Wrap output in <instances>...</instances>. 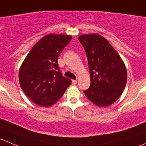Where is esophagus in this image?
<instances>
[{"label":"esophagus","mask_w":146,"mask_h":146,"mask_svg":"<svg viewBox=\"0 0 146 146\" xmlns=\"http://www.w3.org/2000/svg\"><path fill=\"white\" fill-rule=\"evenodd\" d=\"M72 84H73V85H76V84H77V80H72Z\"/></svg>","instance_id":"obj_1"}]
</instances>
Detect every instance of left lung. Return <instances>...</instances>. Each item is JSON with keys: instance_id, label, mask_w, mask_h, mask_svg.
<instances>
[{"instance_id": "8db88e82", "label": "left lung", "mask_w": 146, "mask_h": 146, "mask_svg": "<svg viewBox=\"0 0 146 146\" xmlns=\"http://www.w3.org/2000/svg\"><path fill=\"white\" fill-rule=\"evenodd\" d=\"M86 52L90 86L84 93L95 105H111L121 95L127 81V71L117 51L98 34L78 36Z\"/></svg>"}]
</instances>
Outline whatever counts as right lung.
<instances>
[{
	"mask_svg": "<svg viewBox=\"0 0 146 146\" xmlns=\"http://www.w3.org/2000/svg\"><path fill=\"white\" fill-rule=\"evenodd\" d=\"M72 39L71 35L49 34L38 41L23 61L19 82L34 103L48 107L61 99L71 80L61 75L58 57Z\"/></svg>",
	"mask_w": 146,
	"mask_h": 146,
	"instance_id": "add662e5",
	"label": "right lung"
}]
</instances>
